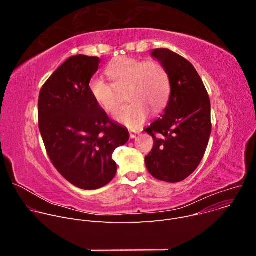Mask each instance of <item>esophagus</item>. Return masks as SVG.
I'll use <instances>...</instances> for the list:
<instances>
[{
  "mask_svg": "<svg viewBox=\"0 0 256 256\" xmlns=\"http://www.w3.org/2000/svg\"><path fill=\"white\" fill-rule=\"evenodd\" d=\"M138 132H134V130H130V138H134L136 136Z\"/></svg>",
  "mask_w": 256,
  "mask_h": 256,
  "instance_id": "1",
  "label": "esophagus"
}]
</instances>
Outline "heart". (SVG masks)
<instances>
[{
	"label": "heart",
	"instance_id": "obj_1",
	"mask_svg": "<svg viewBox=\"0 0 256 256\" xmlns=\"http://www.w3.org/2000/svg\"><path fill=\"white\" fill-rule=\"evenodd\" d=\"M106 75L112 84L93 77L89 92L101 109L114 114L120 101V93L126 90V99L130 102L118 109L114 118L128 128H140L148 120L150 109L157 112L168 100V74L157 60L122 56L107 66Z\"/></svg>",
	"mask_w": 256,
	"mask_h": 256
}]
</instances>
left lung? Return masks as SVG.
I'll return each instance as SVG.
<instances>
[{
  "label": "left lung",
  "instance_id": "left-lung-1",
  "mask_svg": "<svg viewBox=\"0 0 256 256\" xmlns=\"http://www.w3.org/2000/svg\"><path fill=\"white\" fill-rule=\"evenodd\" d=\"M152 56L165 68L170 97L164 114L144 130L154 138L152 151L144 158L156 179L179 182L200 165L212 132L210 101L194 66L167 48H156Z\"/></svg>",
  "mask_w": 256,
  "mask_h": 256
}]
</instances>
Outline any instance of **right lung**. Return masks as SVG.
Instances as JSON below:
<instances>
[{"label":"right lung","instance_id":"add662e5","mask_svg":"<svg viewBox=\"0 0 256 256\" xmlns=\"http://www.w3.org/2000/svg\"><path fill=\"white\" fill-rule=\"evenodd\" d=\"M100 58H68L44 84L38 98V126L48 155L70 184L93 190L116 174L112 154L128 132L109 120L89 92Z\"/></svg>","mask_w":256,"mask_h":256}]
</instances>
